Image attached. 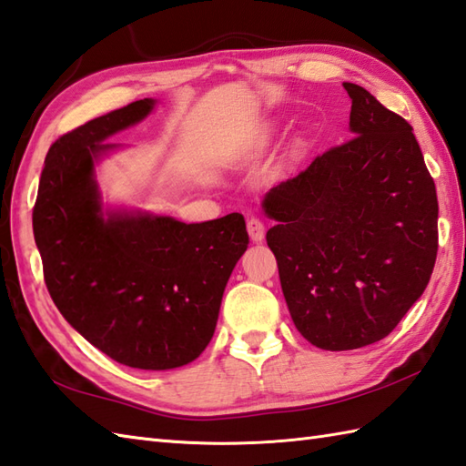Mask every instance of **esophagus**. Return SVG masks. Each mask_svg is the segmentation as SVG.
<instances>
[{
  "mask_svg": "<svg viewBox=\"0 0 466 466\" xmlns=\"http://www.w3.org/2000/svg\"><path fill=\"white\" fill-rule=\"evenodd\" d=\"M246 228H248V234L254 242L264 240V222L260 220V218L250 216L248 222H246Z\"/></svg>",
  "mask_w": 466,
  "mask_h": 466,
  "instance_id": "esophagus-1",
  "label": "esophagus"
}]
</instances>
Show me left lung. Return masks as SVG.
<instances>
[{"instance_id": "1", "label": "left lung", "mask_w": 466, "mask_h": 466, "mask_svg": "<svg viewBox=\"0 0 466 466\" xmlns=\"http://www.w3.org/2000/svg\"><path fill=\"white\" fill-rule=\"evenodd\" d=\"M350 140L266 194L296 329L324 350L389 336L427 289L439 250L437 187L412 126L356 84Z\"/></svg>"}]
</instances>
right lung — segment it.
Segmentation results:
<instances>
[{"label": "right lung", "instance_id": "1", "mask_svg": "<svg viewBox=\"0 0 466 466\" xmlns=\"http://www.w3.org/2000/svg\"><path fill=\"white\" fill-rule=\"evenodd\" d=\"M137 100L49 147L32 214L44 280L64 319L116 362L167 370L212 340L222 294L248 248L244 216L202 224L144 212L102 214L94 162L106 137L152 112Z\"/></svg>", "mask_w": 466, "mask_h": 466}]
</instances>
